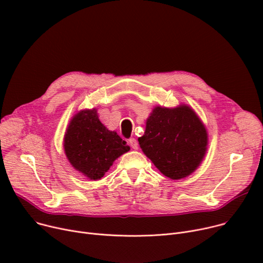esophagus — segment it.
I'll return each instance as SVG.
<instances>
[{
    "label": "esophagus",
    "mask_w": 263,
    "mask_h": 263,
    "mask_svg": "<svg viewBox=\"0 0 263 263\" xmlns=\"http://www.w3.org/2000/svg\"><path fill=\"white\" fill-rule=\"evenodd\" d=\"M129 144L130 146L133 148V149H139V143H137V141L135 139H130L129 140Z\"/></svg>",
    "instance_id": "34e87169"
}]
</instances>
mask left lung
I'll use <instances>...</instances> for the list:
<instances>
[{
    "instance_id": "left-lung-1",
    "label": "left lung",
    "mask_w": 263,
    "mask_h": 263,
    "mask_svg": "<svg viewBox=\"0 0 263 263\" xmlns=\"http://www.w3.org/2000/svg\"><path fill=\"white\" fill-rule=\"evenodd\" d=\"M139 143L146 157L164 176L178 180L200 165L208 146V133L189 105L156 106Z\"/></svg>"
}]
</instances>
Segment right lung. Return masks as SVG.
Returning a JSON list of instances; mask_svg holds the SVG:
<instances>
[{
	"mask_svg": "<svg viewBox=\"0 0 263 263\" xmlns=\"http://www.w3.org/2000/svg\"><path fill=\"white\" fill-rule=\"evenodd\" d=\"M64 149L74 170L90 180H99L130 147L115 131L104 127L92 108L80 110L72 117L65 133Z\"/></svg>",
	"mask_w": 263,
	"mask_h": 263,
	"instance_id": "right-lung-1",
	"label": "right lung"
}]
</instances>
